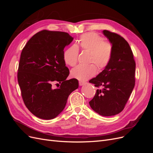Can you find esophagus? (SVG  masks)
<instances>
[{
	"instance_id": "obj_1",
	"label": "esophagus",
	"mask_w": 153,
	"mask_h": 153,
	"mask_svg": "<svg viewBox=\"0 0 153 153\" xmlns=\"http://www.w3.org/2000/svg\"><path fill=\"white\" fill-rule=\"evenodd\" d=\"M86 84V82H79V85L80 86H82V85H84Z\"/></svg>"
}]
</instances>
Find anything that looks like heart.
I'll list each match as a JSON object with an SVG mask.
<instances>
[{
    "instance_id": "b5f03b06",
    "label": "heart",
    "mask_w": 153,
    "mask_h": 153,
    "mask_svg": "<svg viewBox=\"0 0 153 153\" xmlns=\"http://www.w3.org/2000/svg\"><path fill=\"white\" fill-rule=\"evenodd\" d=\"M78 45L83 50L90 52V62L96 64L99 69L107 66L112 57V45L105 41L102 37L95 32H87L82 34L78 41ZM79 50L76 45H72L64 51V61L67 65L75 66L78 61ZM97 68L93 64L89 65H78L71 69V76L80 81H85L94 76Z\"/></svg>"
}]
</instances>
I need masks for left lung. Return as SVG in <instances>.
Returning a JSON list of instances; mask_svg holds the SVG:
<instances>
[{
  "label": "left lung",
  "instance_id": "obj_1",
  "mask_svg": "<svg viewBox=\"0 0 153 153\" xmlns=\"http://www.w3.org/2000/svg\"><path fill=\"white\" fill-rule=\"evenodd\" d=\"M103 34L112 45V57L107 66L89 80L96 87H101L89 105L102 116H112L124 109L135 87V62L130 47L123 37L106 30Z\"/></svg>",
  "mask_w": 153,
  "mask_h": 153
}]
</instances>
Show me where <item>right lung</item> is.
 Wrapping results in <instances>:
<instances>
[{"mask_svg": "<svg viewBox=\"0 0 153 153\" xmlns=\"http://www.w3.org/2000/svg\"><path fill=\"white\" fill-rule=\"evenodd\" d=\"M73 40L67 32L43 30L32 36L22 50L18 82L25 106L37 117H56L69 94L78 89L75 78L66 80L69 71L63 57L64 48ZM56 81L61 86L53 89Z\"/></svg>", "mask_w": 153, "mask_h": 153, "instance_id": "right-lung-1", "label": "right lung"}]
</instances>
